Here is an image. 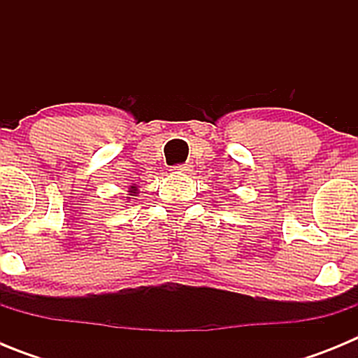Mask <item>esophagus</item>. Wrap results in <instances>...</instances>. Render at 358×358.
<instances>
[{
    "mask_svg": "<svg viewBox=\"0 0 358 358\" xmlns=\"http://www.w3.org/2000/svg\"><path fill=\"white\" fill-rule=\"evenodd\" d=\"M172 170H173V172H177V173H188V172H192V164H189V163L176 164Z\"/></svg>",
    "mask_w": 358,
    "mask_h": 358,
    "instance_id": "obj_1",
    "label": "esophagus"
}]
</instances>
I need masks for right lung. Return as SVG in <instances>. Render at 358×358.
Masks as SVG:
<instances>
[{"label":"right lung","instance_id":"obj_1","mask_svg":"<svg viewBox=\"0 0 358 358\" xmlns=\"http://www.w3.org/2000/svg\"><path fill=\"white\" fill-rule=\"evenodd\" d=\"M131 194H136V186H131Z\"/></svg>","mask_w":358,"mask_h":358}]
</instances>
